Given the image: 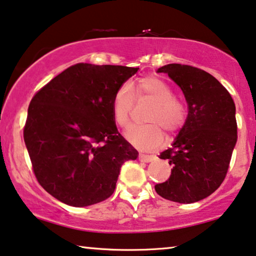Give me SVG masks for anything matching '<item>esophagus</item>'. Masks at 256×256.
Listing matches in <instances>:
<instances>
[{
    "instance_id": "obj_1",
    "label": "esophagus",
    "mask_w": 256,
    "mask_h": 256,
    "mask_svg": "<svg viewBox=\"0 0 256 256\" xmlns=\"http://www.w3.org/2000/svg\"><path fill=\"white\" fill-rule=\"evenodd\" d=\"M156 159V156L153 154H144V153H140V154H139V160H140V162H151Z\"/></svg>"
}]
</instances>
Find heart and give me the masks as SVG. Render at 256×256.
<instances>
[{
  "instance_id": "b5f03b06",
  "label": "heart",
  "mask_w": 256,
  "mask_h": 256,
  "mask_svg": "<svg viewBox=\"0 0 256 256\" xmlns=\"http://www.w3.org/2000/svg\"><path fill=\"white\" fill-rule=\"evenodd\" d=\"M136 100L152 102L153 108L146 116L150 124L134 126L126 134L132 145L140 150H150L165 142V132L176 134L182 130L188 118V105L162 78L148 76L139 80L134 90L130 83L117 88L112 100V116L119 128H126L131 122Z\"/></svg>"
}]
</instances>
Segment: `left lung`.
Instances as JSON below:
<instances>
[{
    "mask_svg": "<svg viewBox=\"0 0 256 256\" xmlns=\"http://www.w3.org/2000/svg\"><path fill=\"white\" fill-rule=\"evenodd\" d=\"M168 74L182 88L188 104V118L172 148L160 159H168L172 171L156 192L164 199L192 204L205 199L226 178L238 139L235 104L227 88L212 74L185 64H168Z\"/></svg>",
    "mask_w": 256,
    "mask_h": 256,
    "instance_id": "1",
    "label": "left lung"
}]
</instances>
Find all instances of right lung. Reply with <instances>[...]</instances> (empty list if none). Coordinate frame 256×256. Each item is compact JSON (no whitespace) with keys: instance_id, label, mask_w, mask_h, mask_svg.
<instances>
[{"instance_id":"add662e5","label":"right lung","mask_w":256,"mask_h":256,"mask_svg":"<svg viewBox=\"0 0 256 256\" xmlns=\"http://www.w3.org/2000/svg\"><path fill=\"white\" fill-rule=\"evenodd\" d=\"M138 69L77 63L32 97L23 137L37 182L57 200L74 207L104 202L122 164L137 159L117 130L112 100Z\"/></svg>"}]
</instances>
